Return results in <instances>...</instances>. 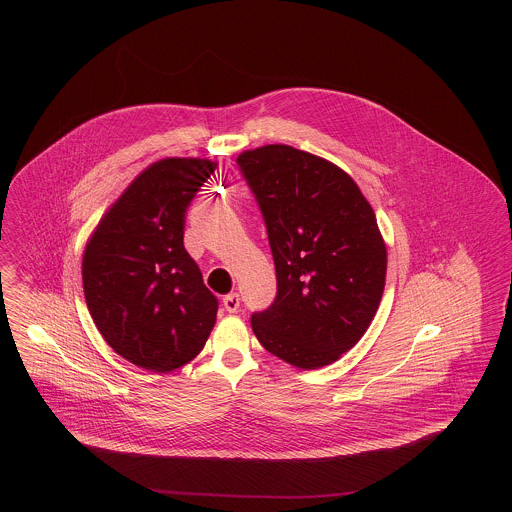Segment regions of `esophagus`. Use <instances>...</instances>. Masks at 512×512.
<instances>
[{"label":"esophagus","mask_w":512,"mask_h":512,"mask_svg":"<svg viewBox=\"0 0 512 512\" xmlns=\"http://www.w3.org/2000/svg\"><path fill=\"white\" fill-rule=\"evenodd\" d=\"M222 303H224V309L228 313H236L238 307H240V295L238 293H228V295H224Z\"/></svg>","instance_id":"1"}]
</instances>
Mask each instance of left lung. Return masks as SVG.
I'll use <instances>...</instances> for the list:
<instances>
[{"label":"left lung","mask_w":512,"mask_h":512,"mask_svg":"<svg viewBox=\"0 0 512 512\" xmlns=\"http://www.w3.org/2000/svg\"><path fill=\"white\" fill-rule=\"evenodd\" d=\"M236 163L266 222L278 280L252 331L290 365H331L365 335L384 292L374 211L343 169L307 151L274 144Z\"/></svg>","instance_id":"8db88e82"}]
</instances>
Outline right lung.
Masks as SVG:
<instances>
[{
	"mask_svg": "<svg viewBox=\"0 0 512 512\" xmlns=\"http://www.w3.org/2000/svg\"><path fill=\"white\" fill-rule=\"evenodd\" d=\"M217 163L167 157L142 171L108 209L82 258L88 311L132 365L169 372L205 347L219 299L183 246L185 213Z\"/></svg>",
	"mask_w": 512,
	"mask_h": 512,
	"instance_id": "add662e5",
	"label": "right lung"
}]
</instances>
